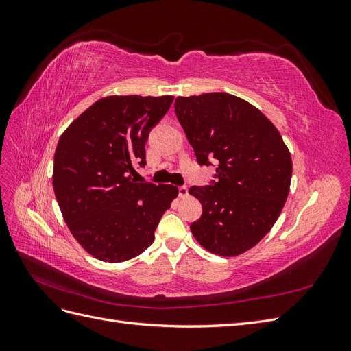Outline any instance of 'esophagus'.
Returning <instances> with one entry per match:
<instances>
[{"label":"esophagus","instance_id":"esophagus-1","mask_svg":"<svg viewBox=\"0 0 351 351\" xmlns=\"http://www.w3.org/2000/svg\"><path fill=\"white\" fill-rule=\"evenodd\" d=\"M178 195H180V197H182V199L187 197L189 196V189L186 186H180L178 187Z\"/></svg>","mask_w":351,"mask_h":351}]
</instances>
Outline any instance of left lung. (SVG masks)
<instances>
[{"mask_svg":"<svg viewBox=\"0 0 351 351\" xmlns=\"http://www.w3.org/2000/svg\"><path fill=\"white\" fill-rule=\"evenodd\" d=\"M174 110L199 165L218 164L210 186L189 189L202 204L190 230L210 253L237 256L278 219L290 192V151L277 127L234 95L178 97Z\"/></svg>","mask_w":351,"mask_h":351,"instance_id":"obj_1","label":"left lung"}]
</instances>
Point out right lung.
<instances>
[{
	"label": "right lung",
	"mask_w": 351,
	"mask_h": 351,
	"mask_svg": "<svg viewBox=\"0 0 351 351\" xmlns=\"http://www.w3.org/2000/svg\"><path fill=\"white\" fill-rule=\"evenodd\" d=\"M174 97H107L80 114L61 134L52 186L73 237L93 258L117 263L151 246L178 189L136 183L146 164L149 132Z\"/></svg>",
	"instance_id": "add662e5"
}]
</instances>
